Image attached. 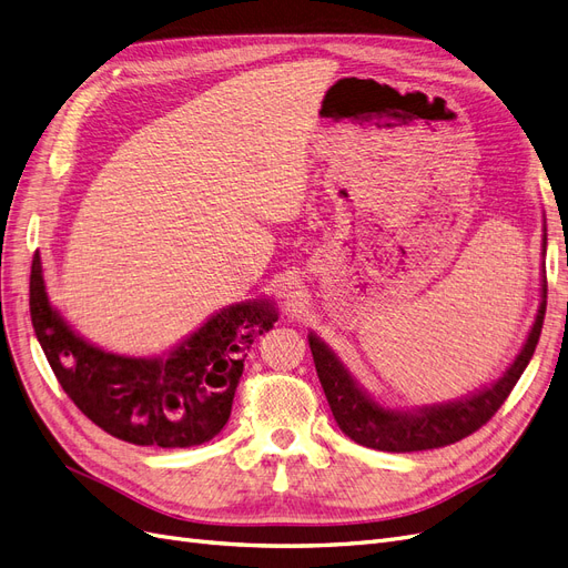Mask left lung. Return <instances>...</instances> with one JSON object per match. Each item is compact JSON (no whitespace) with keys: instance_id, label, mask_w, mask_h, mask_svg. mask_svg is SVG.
<instances>
[{"instance_id":"1","label":"left lung","mask_w":568,"mask_h":568,"mask_svg":"<svg viewBox=\"0 0 568 568\" xmlns=\"http://www.w3.org/2000/svg\"><path fill=\"white\" fill-rule=\"evenodd\" d=\"M547 246V236L542 239V253ZM547 307V277L542 274V303L536 317V324L528 334L526 346L514 359L511 367L497 379L493 386L478 390L469 398H462L448 405L419 407L417 412H398L374 403L369 395L355 384L348 369L338 363V357L329 346L317 336H307L315 359V369L320 384L329 400L332 415L338 428L355 443L365 448L386 450V453H415V450H434L443 445L457 443L462 438L478 432L497 409L503 407L511 388L517 386L519 376L530 363L532 351L538 346L542 332Z\"/></svg>"}]
</instances>
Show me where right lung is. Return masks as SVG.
I'll return each mask as SVG.
<instances>
[{
  "label": "right lung",
  "instance_id": "obj_1",
  "mask_svg": "<svg viewBox=\"0 0 568 568\" xmlns=\"http://www.w3.org/2000/svg\"><path fill=\"white\" fill-rule=\"evenodd\" d=\"M30 317L51 372L84 417L113 438L192 448L227 424L253 336L277 322L267 301L230 305L165 357L113 355L80 338L49 305L40 253L30 267Z\"/></svg>",
  "mask_w": 568,
  "mask_h": 568
}]
</instances>
